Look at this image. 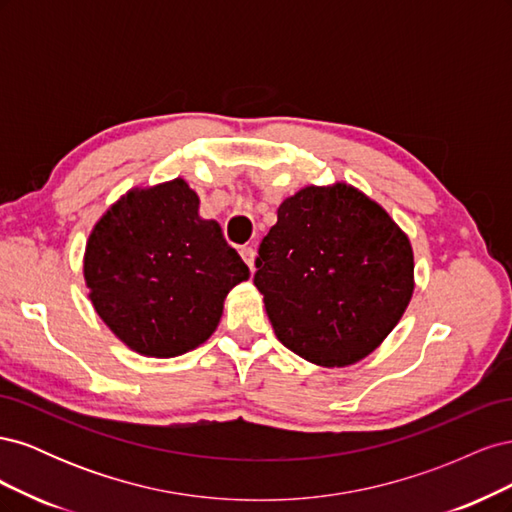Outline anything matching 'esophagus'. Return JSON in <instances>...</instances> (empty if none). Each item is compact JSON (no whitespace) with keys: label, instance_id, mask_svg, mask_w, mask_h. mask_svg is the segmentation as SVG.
Returning <instances> with one entry per match:
<instances>
[{"label":"esophagus","instance_id":"esophagus-1","mask_svg":"<svg viewBox=\"0 0 512 512\" xmlns=\"http://www.w3.org/2000/svg\"><path fill=\"white\" fill-rule=\"evenodd\" d=\"M239 254H241V258L245 260V265L250 267V271H254V258H256L254 247H252V245H243L241 250H239Z\"/></svg>","mask_w":512,"mask_h":512}]
</instances>
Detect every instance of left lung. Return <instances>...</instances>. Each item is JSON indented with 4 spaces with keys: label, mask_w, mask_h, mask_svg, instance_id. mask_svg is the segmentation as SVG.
Returning a JSON list of instances; mask_svg holds the SVG:
<instances>
[{
    "label": "left lung",
    "mask_w": 512,
    "mask_h": 512,
    "mask_svg": "<svg viewBox=\"0 0 512 512\" xmlns=\"http://www.w3.org/2000/svg\"><path fill=\"white\" fill-rule=\"evenodd\" d=\"M254 284L280 342L322 367L365 359L404 316L412 245L389 213L348 183L307 185L277 209Z\"/></svg>",
    "instance_id": "obj_1"
}]
</instances>
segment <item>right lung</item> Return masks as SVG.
<instances>
[{"label":"right lung","mask_w":512,"mask_h":512,"mask_svg":"<svg viewBox=\"0 0 512 512\" xmlns=\"http://www.w3.org/2000/svg\"><path fill=\"white\" fill-rule=\"evenodd\" d=\"M183 179L136 188L108 209L85 247L83 273L98 316L123 344L170 359L218 327L224 299L250 277Z\"/></svg>","instance_id":"obj_1"}]
</instances>
